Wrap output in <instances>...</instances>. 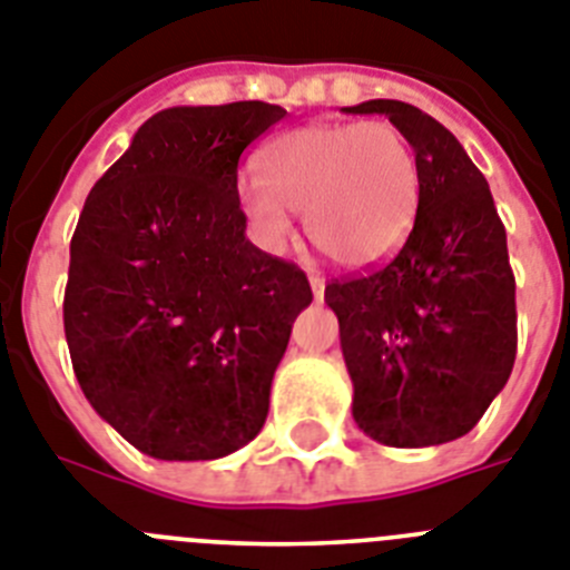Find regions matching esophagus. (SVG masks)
<instances>
[{
  "mask_svg": "<svg viewBox=\"0 0 570 570\" xmlns=\"http://www.w3.org/2000/svg\"><path fill=\"white\" fill-rule=\"evenodd\" d=\"M309 286H313V292H315V301H321L324 298V278H321V275H309Z\"/></svg>",
  "mask_w": 570,
  "mask_h": 570,
  "instance_id": "34e87169",
  "label": "esophagus"
}]
</instances>
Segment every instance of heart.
I'll list each match as a JSON object with an SVG mask.
<instances>
[{"mask_svg":"<svg viewBox=\"0 0 570 570\" xmlns=\"http://www.w3.org/2000/svg\"><path fill=\"white\" fill-rule=\"evenodd\" d=\"M237 203L269 249L289 240V212H304L315 249L361 269L413 229L419 163L390 122H313L266 146L261 180L240 183Z\"/></svg>","mask_w":570,"mask_h":570,"instance_id":"b5f03b06","label":"heart"}]
</instances>
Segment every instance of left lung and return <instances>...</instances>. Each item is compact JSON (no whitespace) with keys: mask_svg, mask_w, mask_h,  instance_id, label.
<instances>
[{"mask_svg":"<svg viewBox=\"0 0 570 570\" xmlns=\"http://www.w3.org/2000/svg\"><path fill=\"white\" fill-rule=\"evenodd\" d=\"M419 163V209L390 261L326 284L353 379V419L390 448L470 433L517 358V281L484 175L462 142L410 102L370 100Z\"/></svg>","mask_w":570,"mask_h":570,"instance_id":"8db88e82","label":"left lung"}]
</instances>
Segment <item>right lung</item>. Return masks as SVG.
I'll return each instance as SVG.
<instances>
[{"mask_svg": "<svg viewBox=\"0 0 570 570\" xmlns=\"http://www.w3.org/2000/svg\"><path fill=\"white\" fill-rule=\"evenodd\" d=\"M284 117L261 100L166 108L82 206L62 301L68 353L91 407L148 456H229L264 428L313 289L246 237L237 163Z\"/></svg>", "mask_w": 570, "mask_h": 570, "instance_id": "obj_1", "label": "right lung"}]
</instances>
